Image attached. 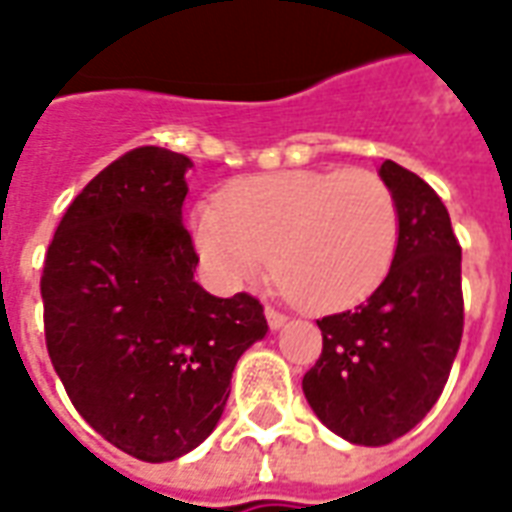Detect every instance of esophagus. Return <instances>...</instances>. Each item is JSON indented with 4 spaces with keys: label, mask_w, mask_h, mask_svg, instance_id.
Segmentation results:
<instances>
[{
    "label": "esophagus",
    "mask_w": 512,
    "mask_h": 512,
    "mask_svg": "<svg viewBox=\"0 0 512 512\" xmlns=\"http://www.w3.org/2000/svg\"><path fill=\"white\" fill-rule=\"evenodd\" d=\"M266 320L268 325H271V331H276V328H282L287 320L285 312H279V309H274V306H266Z\"/></svg>",
    "instance_id": "obj_1"
}]
</instances>
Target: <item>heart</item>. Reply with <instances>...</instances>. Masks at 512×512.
I'll return each instance as SVG.
<instances>
[{
    "instance_id": "heart-1",
    "label": "heart",
    "mask_w": 512,
    "mask_h": 512,
    "mask_svg": "<svg viewBox=\"0 0 512 512\" xmlns=\"http://www.w3.org/2000/svg\"><path fill=\"white\" fill-rule=\"evenodd\" d=\"M195 244L233 285L268 274L309 312H336L382 285L399 249V203L369 168L279 170L195 211Z\"/></svg>"
}]
</instances>
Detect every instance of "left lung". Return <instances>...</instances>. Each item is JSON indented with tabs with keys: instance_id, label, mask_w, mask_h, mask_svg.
Instances as JSON below:
<instances>
[{
	"instance_id": "1",
	"label": "left lung",
	"mask_w": 512,
	"mask_h": 512,
	"mask_svg": "<svg viewBox=\"0 0 512 512\" xmlns=\"http://www.w3.org/2000/svg\"><path fill=\"white\" fill-rule=\"evenodd\" d=\"M399 203V249L361 306L317 320L323 352L304 396L325 426L355 445H388L415 429L448 382L464 333L461 246L439 195L385 160Z\"/></svg>"
}]
</instances>
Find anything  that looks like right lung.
I'll return each mask as SVG.
<instances>
[{"instance_id": "add662e5", "label": "right lung", "mask_w": 512, "mask_h": 512, "mask_svg": "<svg viewBox=\"0 0 512 512\" xmlns=\"http://www.w3.org/2000/svg\"><path fill=\"white\" fill-rule=\"evenodd\" d=\"M184 154L140 146L67 206L45 252V347L73 407L140 461H173L214 431L230 377L268 331L255 295L195 282L181 222Z\"/></svg>"}]
</instances>
